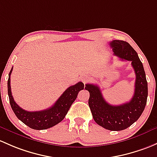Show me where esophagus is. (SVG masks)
Here are the masks:
<instances>
[{
    "label": "esophagus",
    "instance_id": "esophagus-1",
    "mask_svg": "<svg viewBox=\"0 0 157 157\" xmlns=\"http://www.w3.org/2000/svg\"><path fill=\"white\" fill-rule=\"evenodd\" d=\"M80 79H81L82 82H83L84 84L86 83L87 82L90 80V77H89L87 75H85V74H83V75L81 76V77H80Z\"/></svg>",
    "mask_w": 157,
    "mask_h": 157
}]
</instances>
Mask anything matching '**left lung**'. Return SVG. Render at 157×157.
I'll use <instances>...</instances> for the list:
<instances>
[{"label":"left lung","instance_id":"1","mask_svg":"<svg viewBox=\"0 0 157 157\" xmlns=\"http://www.w3.org/2000/svg\"><path fill=\"white\" fill-rule=\"evenodd\" d=\"M110 45L113 55L121 60L131 61L136 76L134 95L128 102L111 105L103 98L99 86L86 84L85 89L90 92L89 106L97 124L110 131H121L137 121L144 111L148 94L147 82L138 53L128 43L115 40L110 43Z\"/></svg>","mask_w":157,"mask_h":157}]
</instances>
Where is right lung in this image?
Segmentation results:
<instances>
[{"instance_id":"right-lung-1","label":"right lung","mask_w":157,"mask_h":157,"mask_svg":"<svg viewBox=\"0 0 157 157\" xmlns=\"http://www.w3.org/2000/svg\"><path fill=\"white\" fill-rule=\"evenodd\" d=\"M12 71L13 67L10 71L7 81L10 106L17 118L33 129H47L60 123L65 117L71 106L77 98L79 92L84 89V84L82 82H79L68 87L50 108L40 111H27L21 108L13 99L10 87V74Z\"/></svg>"}]
</instances>
